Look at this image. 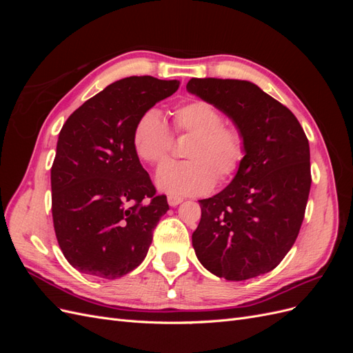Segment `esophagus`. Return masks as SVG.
Masks as SVG:
<instances>
[{
  "label": "esophagus",
  "instance_id": "esophagus-1",
  "mask_svg": "<svg viewBox=\"0 0 353 353\" xmlns=\"http://www.w3.org/2000/svg\"><path fill=\"white\" fill-rule=\"evenodd\" d=\"M181 201H183V199H181V197H175V196H168V203H169V206L175 208V206H178V205H179Z\"/></svg>",
  "mask_w": 353,
  "mask_h": 353
}]
</instances>
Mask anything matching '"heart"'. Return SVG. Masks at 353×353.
Returning a JSON list of instances; mask_svg holds the SVG:
<instances>
[{
	"mask_svg": "<svg viewBox=\"0 0 353 353\" xmlns=\"http://www.w3.org/2000/svg\"><path fill=\"white\" fill-rule=\"evenodd\" d=\"M175 134L193 135L183 162H168L159 169L157 187L175 197L200 196L218 183L230 179L245 159V138L240 128L223 122L215 105L193 100L178 105L172 114ZM132 148L138 159L159 165L172 147V134L157 109L143 112L132 128Z\"/></svg>",
	"mask_w": 353,
	"mask_h": 353,
	"instance_id": "obj_1",
	"label": "heart"
}]
</instances>
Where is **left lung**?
<instances>
[{
    "label": "left lung",
    "mask_w": 353,
    "mask_h": 353,
    "mask_svg": "<svg viewBox=\"0 0 353 353\" xmlns=\"http://www.w3.org/2000/svg\"><path fill=\"white\" fill-rule=\"evenodd\" d=\"M187 90L230 116L245 138L231 184L199 200L197 259L228 281L272 271L294 244L311 190L309 141L296 116L258 85L191 78Z\"/></svg>",
    "instance_id": "8db88e82"
}]
</instances>
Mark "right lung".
<instances>
[{
	"label": "right lung",
	"instance_id": "obj_1",
	"mask_svg": "<svg viewBox=\"0 0 353 353\" xmlns=\"http://www.w3.org/2000/svg\"><path fill=\"white\" fill-rule=\"evenodd\" d=\"M179 81L130 77L74 110L59 134L51 166L56 237L79 272L114 280L140 265L169 209L132 148L143 112L172 95Z\"/></svg>",
	"mask_w": 353,
	"mask_h": 353
}]
</instances>
